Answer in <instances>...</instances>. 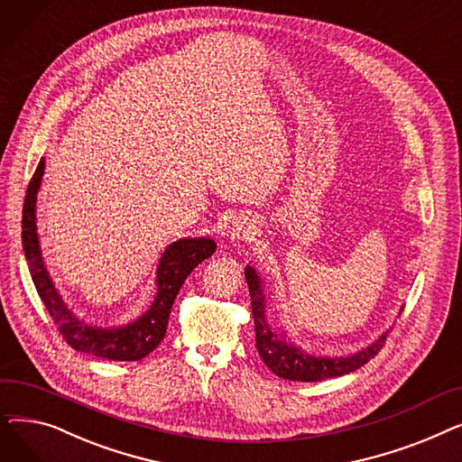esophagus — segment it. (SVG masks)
Instances as JSON below:
<instances>
[{"mask_svg": "<svg viewBox=\"0 0 462 462\" xmlns=\"http://www.w3.org/2000/svg\"><path fill=\"white\" fill-rule=\"evenodd\" d=\"M225 230H226V237L236 241V239H244V237H249L251 234H254L256 226H254V221L249 215L239 213V215H234L230 218V221L225 226Z\"/></svg>", "mask_w": 462, "mask_h": 462, "instance_id": "obj_1", "label": "esophagus"}]
</instances>
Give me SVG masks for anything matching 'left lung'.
Listing matches in <instances>:
<instances>
[{
    "instance_id": "8db88e82",
    "label": "left lung",
    "mask_w": 462,
    "mask_h": 462,
    "mask_svg": "<svg viewBox=\"0 0 462 462\" xmlns=\"http://www.w3.org/2000/svg\"><path fill=\"white\" fill-rule=\"evenodd\" d=\"M245 279L253 303L256 350L265 367L281 378L292 382H320L333 376H343L365 365L383 346L387 331H383L369 346L348 356L310 354L303 346L292 343V337L288 335L286 328H273L268 322V317H265V303H268L265 282L253 265L245 268Z\"/></svg>"
}]
</instances>
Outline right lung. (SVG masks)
Masks as SVG:
<instances>
[{
  "mask_svg": "<svg viewBox=\"0 0 462 462\" xmlns=\"http://www.w3.org/2000/svg\"><path fill=\"white\" fill-rule=\"evenodd\" d=\"M44 174L41 159L28 185L22 209V247L26 254L33 284L60 333L77 352L106 357L114 361H138L153 352L164 338L170 309L187 275L209 258L217 244L211 237H181L170 244L159 258L155 272V298L143 314L129 324L103 328L84 322L72 312L46 270L37 234V192Z\"/></svg>",
  "mask_w": 462,
  "mask_h": 462,
  "instance_id": "right-lung-1",
  "label": "right lung"
}]
</instances>
